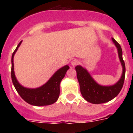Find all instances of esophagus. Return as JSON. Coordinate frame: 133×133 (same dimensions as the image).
<instances>
[{
  "label": "esophagus",
  "mask_w": 133,
  "mask_h": 133,
  "mask_svg": "<svg viewBox=\"0 0 133 133\" xmlns=\"http://www.w3.org/2000/svg\"><path fill=\"white\" fill-rule=\"evenodd\" d=\"M80 62H79V61H78V60H77V59H74V60H72V61H71V65L72 66H76L77 65V64H78V63H79Z\"/></svg>",
  "instance_id": "34e87169"
}]
</instances>
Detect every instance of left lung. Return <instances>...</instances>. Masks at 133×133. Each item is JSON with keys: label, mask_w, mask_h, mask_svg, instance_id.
Listing matches in <instances>:
<instances>
[{"label": "left lung", "mask_w": 133, "mask_h": 133, "mask_svg": "<svg viewBox=\"0 0 133 133\" xmlns=\"http://www.w3.org/2000/svg\"><path fill=\"white\" fill-rule=\"evenodd\" d=\"M112 41L117 47L118 58L123 67L121 77L115 84L101 85L94 80L85 68L81 65L75 67L81 95L87 101L92 104H101L110 101L117 97L123 88L125 77V64L123 59V51L121 45L113 38Z\"/></svg>", "instance_id": "left-lung-1"}]
</instances>
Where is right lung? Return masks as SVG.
<instances>
[{
    "label": "right lung",
    "mask_w": 133,
    "mask_h": 133,
    "mask_svg": "<svg viewBox=\"0 0 133 133\" xmlns=\"http://www.w3.org/2000/svg\"><path fill=\"white\" fill-rule=\"evenodd\" d=\"M21 43L22 41L12 53L11 58V78L16 91L24 101L31 105L41 107L53 104L58 100L60 95V84L69 69V66L65 65L56 70L45 84L35 89L24 87L18 83L14 70V56Z\"/></svg>",
    "instance_id": "obj_1"
}]
</instances>
